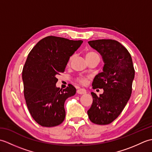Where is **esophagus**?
Listing matches in <instances>:
<instances>
[{"instance_id": "obj_1", "label": "esophagus", "mask_w": 152, "mask_h": 152, "mask_svg": "<svg viewBox=\"0 0 152 152\" xmlns=\"http://www.w3.org/2000/svg\"><path fill=\"white\" fill-rule=\"evenodd\" d=\"M77 93H78V94H80V95L86 94V90L85 89H79L77 90Z\"/></svg>"}]
</instances>
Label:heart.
I'll list each match as a JSON object with an SVG mask.
<instances>
[{
  "label": "heart",
  "instance_id": "b5f03b06",
  "mask_svg": "<svg viewBox=\"0 0 152 152\" xmlns=\"http://www.w3.org/2000/svg\"><path fill=\"white\" fill-rule=\"evenodd\" d=\"M96 56H98V54L95 53V52H93V51H89V52H88L86 55V58H90V57H94ZM78 82H80L81 83H86L87 80L85 78H83V77H80V78H78Z\"/></svg>",
  "mask_w": 152,
  "mask_h": 152
}]
</instances>
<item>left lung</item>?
<instances>
[{
  "instance_id": "obj_1",
  "label": "left lung",
  "mask_w": 152,
  "mask_h": 152,
  "mask_svg": "<svg viewBox=\"0 0 152 152\" xmlns=\"http://www.w3.org/2000/svg\"><path fill=\"white\" fill-rule=\"evenodd\" d=\"M89 46L102 56V72L93 79V89L102 88L98 96L91 92L93 103L88 111L91 122L98 125L110 124L121 114L129 100L134 78L133 61L128 50L114 40L89 41Z\"/></svg>"
}]
</instances>
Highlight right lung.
Masks as SVG:
<instances>
[{
  "label": "right lung",
  "instance_id": "1",
  "mask_svg": "<svg viewBox=\"0 0 152 152\" xmlns=\"http://www.w3.org/2000/svg\"><path fill=\"white\" fill-rule=\"evenodd\" d=\"M82 40L50 36L35 45L23 69L24 96L32 117L43 127L60 125L65 118L66 99L75 95L76 88L69 85L57 88V75L65 69L70 57Z\"/></svg>",
  "mask_w": 152,
  "mask_h": 152
}]
</instances>
